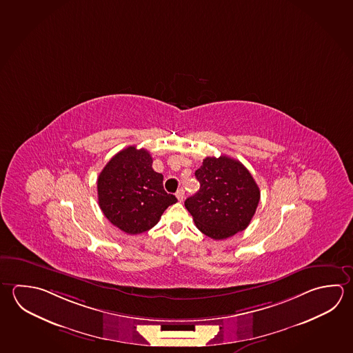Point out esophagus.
<instances>
[{
  "instance_id": "34e87169",
  "label": "esophagus",
  "mask_w": 353,
  "mask_h": 353,
  "mask_svg": "<svg viewBox=\"0 0 353 353\" xmlns=\"http://www.w3.org/2000/svg\"><path fill=\"white\" fill-rule=\"evenodd\" d=\"M184 196H185V192H184V189H179L178 192H176V198L179 201H183L184 200Z\"/></svg>"
}]
</instances>
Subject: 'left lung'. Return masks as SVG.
<instances>
[{"label":"left lung","mask_w":353,"mask_h":353,"mask_svg":"<svg viewBox=\"0 0 353 353\" xmlns=\"http://www.w3.org/2000/svg\"><path fill=\"white\" fill-rule=\"evenodd\" d=\"M199 192L185 200L194 223L206 236L224 240L250 224L260 189L250 172L226 155L206 157L195 172Z\"/></svg>","instance_id":"8db88e82"}]
</instances>
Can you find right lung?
Wrapping results in <instances>:
<instances>
[{
    "mask_svg": "<svg viewBox=\"0 0 353 353\" xmlns=\"http://www.w3.org/2000/svg\"><path fill=\"white\" fill-rule=\"evenodd\" d=\"M145 149L128 147L117 153L98 176V203L118 229L137 235L152 229L168 206L178 200L163 188Z\"/></svg>",
    "mask_w": 353,
    "mask_h": 353,
    "instance_id": "1",
    "label": "right lung"
}]
</instances>
